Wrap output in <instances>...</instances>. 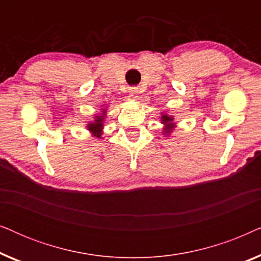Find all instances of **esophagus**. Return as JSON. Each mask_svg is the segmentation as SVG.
Returning a JSON list of instances; mask_svg holds the SVG:
<instances>
[{"label": "esophagus", "instance_id": "34e87169", "mask_svg": "<svg viewBox=\"0 0 261 261\" xmlns=\"http://www.w3.org/2000/svg\"><path fill=\"white\" fill-rule=\"evenodd\" d=\"M129 94H130V97L133 99H137L138 98V94H139V90L137 88H130L129 89Z\"/></svg>", "mask_w": 261, "mask_h": 261}]
</instances>
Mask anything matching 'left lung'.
<instances>
[{
  "instance_id": "left-lung-1",
  "label": "left lung",
  "mask_w": 261,
  "mask_h": 261,
  "mask_svg": "<svg viewBox=\"0 0 261 261\" xmlns=\"http://www.w3.org/2000/svg\"><path fill=\"white\" fill-rule=\"evenodd\" d=\"M160 114H162V115H160L159 119H160V122H162V124H163L162 133L165 138H169L172 135L174 128H176V123L173 122L174 117L172 115H169V114L164 113V112H162Z\"/></svg>"
}]
</instances>
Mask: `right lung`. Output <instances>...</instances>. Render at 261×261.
Returning a JSON list of instances; mask_svg holds the SVG:
<instances>
[{
    "label": "right lung",
    "mask_w": 261,
    "mask_h": 261,
    "mask_svg": "<svg viewBox=\"0 0 261 261\" xmlns=\"http://www.w3.org/2000/svg\"><path fill=\"white\" fill-rule=\"evenodd\" d=\"M106 116H107V106L102 107L101 112H99L98 114H95L94 120L89 121L87 126H85L87 127V129L90 132L92 137H95L97 139H102L103 129H105Z\"/></svg>",
    "instance_id": "1"
}]
</instances>
